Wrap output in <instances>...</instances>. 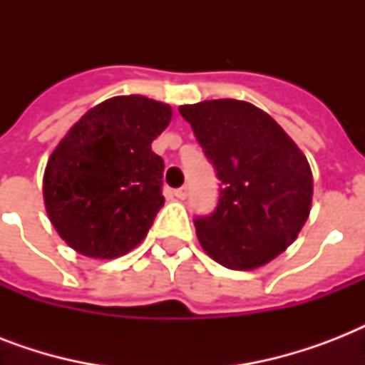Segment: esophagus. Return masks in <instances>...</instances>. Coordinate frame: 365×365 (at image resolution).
<instances>
[{"label":"esophagus","mask_w":365,"mask_h":365,"mask_svg":"<svg viewBox=\"0 0 365 365\" xmlns=\"http://www.w3.org/2000/svg\"><path fill=\"white\" fill-rule=\"evenodd\" d=\"M174 195H176V199L183 200V199H185V197H187V187L176 189V191H174Z\"/></svg>","instance_id":"obj_1"}]
</instances>
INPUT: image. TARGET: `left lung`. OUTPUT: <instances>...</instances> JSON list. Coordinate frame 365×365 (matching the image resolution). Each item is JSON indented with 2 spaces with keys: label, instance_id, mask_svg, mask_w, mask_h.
I'll list each match as a JSON object with an SVG mask.
<instances>
[{
  "label": "left lung",
  "instance_id": "left-lung-1",
  "mask_svg": "<svg viewBox=\"0 0 365 365\" xmlns=\"http://www.w3.org/2000/svg\"><path fill=\"white\" fill-rule=\"evenodd\" d=\"M180 113L222 182L216 210L195 220L200 246L235 271L265 265L309 217V160L269 113L242 100H205Z\"/></svg>",
  "mask_w": 365,
  "mask_h": 365
}]
</instances>
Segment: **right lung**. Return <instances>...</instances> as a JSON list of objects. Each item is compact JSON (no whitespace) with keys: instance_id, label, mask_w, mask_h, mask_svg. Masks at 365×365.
<instances>
[{"instance_id":"1","label":"right lung","mask_w":365,"mask_h":365,"mask_svg":"<svg viewBox=\"0 0 365 365\" xmlns=\"http://www.w3.org/2000/svg\"><path fill=\"white\" fill-rule=\"evenodd\" d=\"M172 119L168 104L115 96L71 126L43 176L48 220L68 246L98 259L136 248L160 206L165 163L151 142Z\"/></svg>"}]
</instances>
